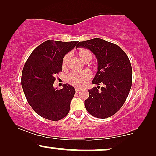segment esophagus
<instances>
[{
  "label": "esophagus",
  "mask_w": 156,
  "mask_h": 156,
  "mask_svg": "<svg viewBox=\"0 0 156 156\" xmlns=\"http://www.w3.org/2000/svg\"><path fill=\"white\" fill-rule=\"evenodd\" d=\"M80 90H81V89H79V88H76V89H75V91H76V93H78L79 91H80Z\"/></svg>",
  "instance_id": "1"
}]
</instances>
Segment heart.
Listing matches in <instances>:
<instances>
[{
    "instance_id": "1",
    "label": "heart",
    "mask_w": 156,
    "mask_h": 156,
    "mask_svg": "<svg viewBox=\"0 0 156 156\" xmlns=\"http://www.w3.org/2000/svg\"><path fill=\"white\" fill-rule=\"evenodd\" d=\"M76 54H77L79 58L83 62H89L92 59V54H91L90 51L87 50V49H80V50H78ZM69 59V55H66L63 57L62 62V65L63 68L67 67ZM91 77V73L87 71H84L82 72H72V73H70L67 75V81L71 85H73V86L76 87H81L86 84V83L90 80Z\"/></svg>"
}]
</instances>
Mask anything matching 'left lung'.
I'll use <instances>...</instances> for the list:
<instances>
[{
  "mask_svg": "<svg viewBox=\"0 0 156 156\" xmlns=\"http://www.w3.org/2000/svg\"><path fill=\"white\" fill-rule=\"evenodd\" d=\"M89 49L97 57V72L84 101L86 109L99 119L110 117L124 104L132 84V68L129 57L120 47L100 38L78 42L76 48ZM101 83L104 86L100 87Z\"/></svg>",
  "mask_w": 156,
  "mask_h": 156,
  "instance_id": "8db88e82",
  "label": "left lung"
}]
</instances>
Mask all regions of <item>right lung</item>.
Wrapping results in <instances>:
<instances>
[{"mask_svg": "<svg viewBox=\"0 0 156 156\" xmlns=\"http://www.w3.org/2000/svg\"><path fill=\"white\" fill-rule=\"evenodd\" d=\"M77 43L47 40L33 51L23 67L21 84L27 102L38 115L48 120L59 121L69 112L75 89L64 84L62 89L57 90L53 84L55 75L62 71L63 57Z\"/></svg>", "mask_w": 156, "mask_h": 156, "instance_id": "obj_1", "label": "right lung"}]
</instances>
